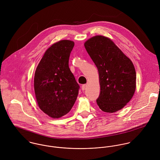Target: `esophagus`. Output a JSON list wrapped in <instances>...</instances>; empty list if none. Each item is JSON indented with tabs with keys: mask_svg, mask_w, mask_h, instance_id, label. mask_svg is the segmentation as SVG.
Listing matches in <instances>:
<instances>
[{
	"mask_svg": "<svg viewBox=\"0 0 160 160\" xmlns=\"http://www.w3.org/2000/svg\"><path fill=\"white\" fill-rule=\"evenodd\" d=\"M86 88V85H83L82 86V91H84L85 89Z\"/></svg>",
	"mask_w": 160,
	"mask_h": 160,
	"instance_id": "obj_1",
	"label": "esophagus"
}]
</instances>
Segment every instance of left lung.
Wrapping results in <instances>:
<instances>
[{
	"label": "left lung",
	"instance_id": "left-lung-1",
	"mask_svg": "<svg viewBox=\"0 0 160 160\" xmlns=\"http://www.w3.org/2000/svg\"><path fill=\"white\" fill-rule=\"evenodd\" d=\"M84 45L99 72L98 106L107 113L120 110L129 102L136 90V73L132 61L104 36L92 37Z\"/></svg>",
	"mask_w": 160,
	"mask_h": 160
}]
</instances>
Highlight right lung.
Masks as SVG:
<instances>
[{"label": "right lung", "instance_id": "right-lung-1", "mask_svg": "<svg viewBox=\"0 0 160 160\" xmlns=\"http://www.w3.org/2000/svg\"><path fill=\"white\" fill-rule=\"evenodd\" d=\"M73 46L74 42L68 40L54 43L36 68L34 91L38 106L53 118L69 112L78 94L80 87L69 67Z\"/></svg>", "mask_w": 160, "mask_h": 160}]
</instances>
